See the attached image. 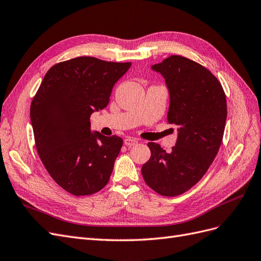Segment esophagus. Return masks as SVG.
<instances>
[{"mask_svg":"<svg viewBox=\"0 0 261 261\" xmlns=\"http://www.w3.org/2000/svg\"><path fill=\"white\" fill-rule=\"evenodd\" d=\"M124 143H125V145H126V146L130 147V146H135V145L138 143V141H137L136 139H134V138L128 137V138H126V139L124 140Z\"/></svg>","mask_w":261,"mask_h":261,"instance_id":"1","label":"esophagus"}]
</instances>
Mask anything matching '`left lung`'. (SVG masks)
<instances>
[{
    "instance_id": "obj_1",
    "label": "left lung",
    "mask_w": 261,
    "mask_h": 261,
    "mask_svg": "<svg viewBox=\"0 0 261 261\" xmlns=\"http://www.w3.org/2000/svg\"><path fill=\"white\" fill-rule=\"evenodd\" d=\"M151 68L165 80L170 93L168 122L177 126L170 152L148 143L151 156L141 168L147 185L162 196L187 192L206 174L222 143L226 99L217 77L180 55H171Z\"/></svg>"
}]
</instances>
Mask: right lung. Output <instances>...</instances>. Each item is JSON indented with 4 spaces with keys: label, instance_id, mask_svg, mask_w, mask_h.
<instances>
[{
    "label": "right lung",
    "instance_id": "obj_1",
    "mask_svg": "<svg viewBox=\"0 0 261 261\" xmlns=\"http://www.w3.org/2000/svg\"><path fill=\"white\" fill-rule=\"evenodd\" d=\"M132 63L80 57L53 65L30 106L36 148L51 177L74 196L101 191L111 176L123 139L90 129L114 84Z\"/></svg>",
    "mask_w": 261,
    "mask_h": 261
}]
</instances>
